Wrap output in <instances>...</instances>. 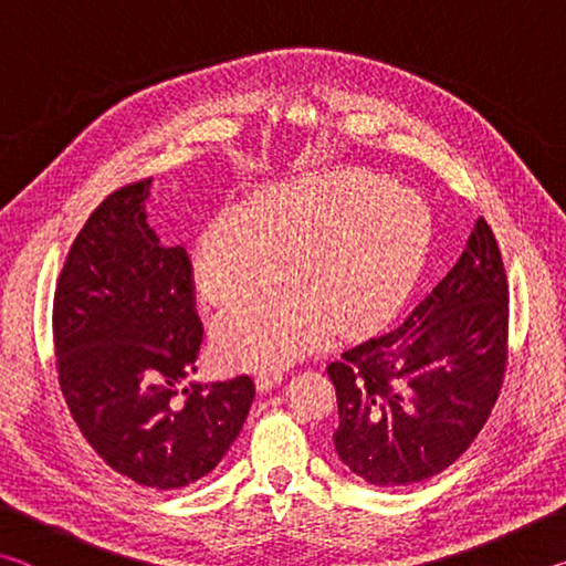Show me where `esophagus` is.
Returning <instances> with one entry per match:
<instances>
[{
    "instance_id": "34e87169",
    "label": "esophagus",
    "mask_w": 566,
    "mask_h": 566,
    "mask_svg": "<svg viewBox=\"0 0 566 566\" xmlns=\"http://www.w3.org/2000/svg\"><path fill=\"white\" fill-rule=\"evenodd\" d=\"M282 379H284V371H280V369L260 371V377H256V389H260V391H270L272 387L282 385Z\"/></svg>"
}]
</instances>
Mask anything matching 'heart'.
Returning <instances> with one entry per match:
<instances>
[{
    "label": "heart",
    "mask_w": 566,
    "mask_h": 566,
    "mask_svg": "<svg viewBox=\"0 0 566 566\" xmlns=\"http://www.w3.org/2000/svg\"><path fill=\"white\" fill-rule=\"evenodd\" d=\"M429 212L417 191L369 169H337L270 187L256 207H227L199 237L197 284L224 306L256 294L214 322L224 359L284 367L344 329L395 310L424 256Z\"/></svg>",
    "instance_id": "b5f03b06"
}]
</instances>
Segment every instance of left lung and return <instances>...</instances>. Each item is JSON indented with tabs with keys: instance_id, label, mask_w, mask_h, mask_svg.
<instances>
[{
	"instance_id": "obj_1",
	"label": "left lung",
	"mask_w": 566,
	"mask_h": 566,
	"mask_svg": "<svg viewBox=\"0 0 566 566\" xmlns=\"http://www.w3.org/2000/svg\"><path fill=\"white\" fill-rule=\"evenodd\" d=\"M510 332V286L490 224L409 317L342 352L334 449L364 482L409 486L444 472L490 419Z\"/></svg>"
}]
</instances>
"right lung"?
Returning <instances> with one entry per match:
<instances>
[{
    "mask_svg": "<svg viewBox=\"0 0 566 566\" xmlns=\"http://www.w3.org/2000/svg\"><path fill=\"white\" fill-rule=\"evenodd\" d=\"M151 179L94 209L54 292L56 371L66 407L114 472L179 490L222 462L254 399L247 375L179 385L197 371L202 322L185 247L147 224Z\"/></svg>",
    "mask_w": 566,
    "mask_h": 566,
    "instance_id": "add662e5",
    "label": "right lung"
}]
</instances>
